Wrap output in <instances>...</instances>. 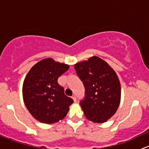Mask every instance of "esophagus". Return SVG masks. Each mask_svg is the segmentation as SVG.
Masks as SVG:
<instances>
[{"mask_svg": "<svg viewBox=\"0 0 149 149\" xmlns=\"http://www.w3.org/2000/svg\"><path fill=\"white\" fill-rule=\"evenodd\" d=\"M72 98H73V101H74V102H76V96L75 95H73L72 96Z\"/></svg>", "mask_w": 149, "mask_h": 149, "instance_id": "esophagus-1", "label": "esophagus"}]
</instances>
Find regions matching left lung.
Listing matches in <instances>:
<instances>
[{
  "label": "left lung",
  "instance_id": "obj_1",
  "mask_svg": "<svg viewBox=\"0 0 149 149\" xmlns=\"http://www.w3.org/2000/svg\"><path fill=\"white\" fill-rule=\"evenodd\" d=\"M83 83L85 98L80 102L88 120L103 123L115 114L121 99V86L117 75L108 63L94 56L74 66Z\"/></svg>",
  "mask_w": 149,
  "mask_h": 149
}]
</instances>
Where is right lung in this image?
Listing matches in <instances>:
<instances>
[{"instance_id": "obj_1", "label": "right lung", "mask_w": 149, "mask_h": 149, "mask_svg": "<svg viewBox=\"0 0 149 149\" xmlns=\"http://www.w3.org/2000/svg\"><path fill=\"white\" fill-rule=\"evenodd\" d=\"M69 68L65 63L48 58L32 67L24 80V104L34 118L45 124H53L66 117L72 98L64 94L58 78Z\"/></svg>"}]
</instances>
